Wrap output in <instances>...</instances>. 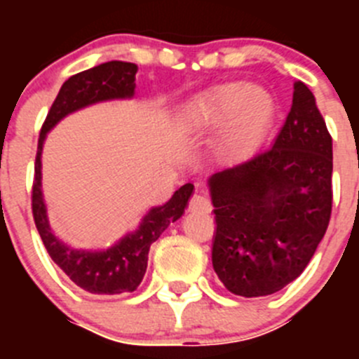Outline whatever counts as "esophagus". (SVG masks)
Here are the masks:
<instances>
[{
    "label": "esophagus",
    "mask_w": 359,
    "mask_h": 359,
    "mask_svg": "<svg viewBox=\"0 0 359 359\" xmlns=\"http://www.w3.org/2000/svg\"><path fill=\"white\" fill-rule=\"evenodd\" d=\"M190 212H210V201L205 196L194 194L189 203Z\"/></svg>",
    "instance_id": "34e87169"
}]
</instances>
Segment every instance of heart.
<instances>
[{
    "mask_svg": "<svg viewBox=\"0 0 359 359\" xmlns=\"http://www.w3.org/2000/svg\"><path fill=\"white\" fill-rule=\"evenodd\" d=\"M275 113L277 104L266 88L248 82H226L189 100L180 116L192 131H210L221 126V149L239 152L264 138L273 123Z\"/></svg>",
    "mask_w": 359,
    "mask_h": 359,
    "instance_id": "obj_1",
    "label": "heart"
}]
</instances>
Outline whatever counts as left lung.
Segmentation results:
<instances>
[{"mask_svg": "<svg viewBox=\"0 0 359 359\" xmlns=\"http://www.w3.org/2000/svg\"><path fill=\"white\" fill-rule=\"evenodd\" d=\"M271 147L208 177L212 264L239 297H266L300 277L332 207V138L304 82Z\"/></svg>", "mask_w": 359, "mask_h": 359, "instance_id": "left-lung-1", "label": "left lung"}]
</instances>
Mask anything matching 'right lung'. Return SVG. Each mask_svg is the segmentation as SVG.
<instances>
[{"instance_id": "1", "label": "right lung", "mask_w": 359, "mask_h": 359, "mask_svg": "<svg viewBox=\"0 0 359 359\" xmlns=\"http://www.w3.org/2000/svg\"><path fill=\"white\" fill-rule=\"evenodd\" d=\"M138 66L133 62L109 61L69 77L61 86L53 100L39 135L36 156V177L32 187V212L37 231L52 261L72 278L79 287L93 294H120L135 291L140 286L147 269L149 248L170 223L185 214L189 199L194 192L192 183H185L174 192L165 205L152 207L142 223L128 231L120 241L106 250H79L62 243L50 226L43 189H41V156L46 135L65 116L91 104L135 97V81Z\"/></svg>"}]
</instances>
